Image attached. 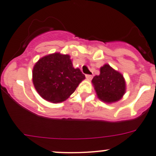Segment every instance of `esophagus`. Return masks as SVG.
Wrapping results in <instances>:
<instances>
[{
	"mask_svg": "<svg viewBox=\"0 0 156 156\" xmlns=\"http://www.w3.org/2000/svg\"><path fill=\"white\" fill-rule=\"evenodd\" d=\"M86 78L88 80H92V78H93V76L90 75V74H87Z\"/></svg>",
	"mask_w": 156,
	"mask_h": 156,
	"instance_id": "34e87169",
	"label": "esophagus"
}]
</instances>
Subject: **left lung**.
<instances>
[{
    "label": "left lung",
    "instance_id": "left-lung-1",
    "mask_svg": "<svg viewBox=\"0 0 156 156\" xmlns=\"http://www.w3.org/2000/svg\"><path fill=\"white\" fill-rule=\"evenodd\" d=\"M92 83L98 98L105 102L117 101L125 93L124 78L109 65H105L100 69V75L95 76Z\"/></svg>",
    "mask_w": 156,
    "mask_h": 156
}]
</instances>
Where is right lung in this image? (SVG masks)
Segmentation results:
<instances>
[{"mask_svg":"<svg viewBox=\"0 0 156 156\" xmlns=\"http://www.w3.org/2000/svg\"><path fill=\"white\" fill-rule=\"evenodd\" d=\"M85 79L80 69H74L68 55L55 53L43 57L33 69L36 90L45 100L62 102L75 91Z\"/></svg>","mask_w":156,"mask_h":156,"instance_id":"obj_1","label":"right lung"}]
</instances>
